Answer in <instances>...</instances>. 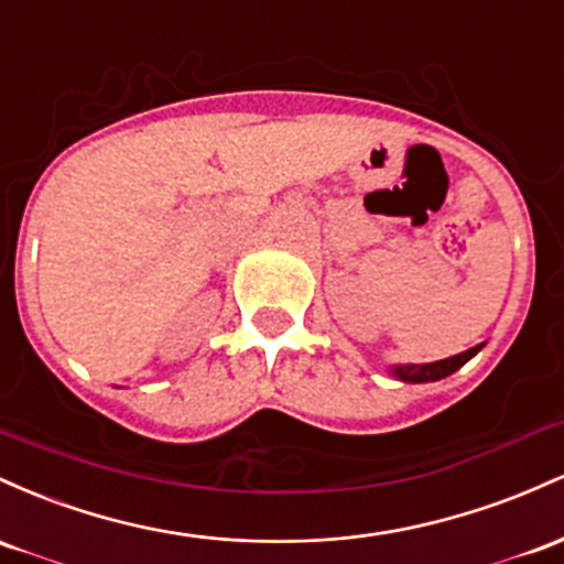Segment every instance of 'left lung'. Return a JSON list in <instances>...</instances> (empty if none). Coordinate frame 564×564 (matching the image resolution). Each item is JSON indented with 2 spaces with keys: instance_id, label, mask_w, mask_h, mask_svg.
<instances>
[{
  "instance_id": "obj_1",
  "label": "left lung",
  "mask_w": 564,
  "mask_h": 564,
  "mask_svg": "<svg viewBox=\"0 0 564 564\" xmlns=\"http://www.w3.org/2000/svg\"><path fill=\"white\" fill-rule=\"evenodd\" d=\"M485 344L474 346L469 351H460L455 354V357H447V359H440V362H429V365H394L391 367V376L400 378L404 383H429V381H440V378H447L453 376L458 367H464L469 359L482 349Z\"/></svg>"
}]
</instances>
